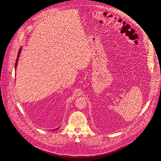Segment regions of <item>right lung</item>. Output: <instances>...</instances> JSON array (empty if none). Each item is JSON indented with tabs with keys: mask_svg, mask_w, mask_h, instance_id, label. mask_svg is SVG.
Returning a JSON list of instances; mask_svg holds the SVG:
<instances>
[{
	"mask_svg": "<svg viewBox=\"0 0 161 161\" xmlns=\"http://www.w3.org/2000/svg\"><path fill=\"white\" fill-rule=\"evenodd\" d=\"M21 49H22V48H20V49H19V51H18V53L17 56V60H16V63H15V69H16L17 68V63L18 61V58H19V55H20V53H21ZM59 128H56V129H55V130H58Z\"/></svg>",
	"mask_w": 161,
	"mask_h": 161,
	"instance_id": "right-lung-1",
	"label": "right lung"
}]
</instances>
